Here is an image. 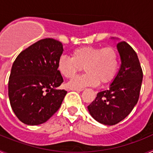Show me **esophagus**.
I'll return each instance as SVG.
<instances>
[{
    "instance_id": "obj_1",
    "label": "esophagus",
    "mask_w": 153,
    "mask_h": 153,
    "mask_svg": "<svg viewBox=\"0 0 153 153\" xmlns=\"http://www.w3.org/2000/svg\"><path fill=\"white\" fill-rule=\"evenodd\" d=\"M71 90H74V91H83V88H70Z\"/></svg>"
}]
</instances>
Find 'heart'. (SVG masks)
<instances>
[{
	"instance_id": "b5f03b06",
	"label": "heart",
	"mask_w": 153,
	"mask_h": 153,
	"mask_svg": "<svg viewBox=\"0 0 153 153\" xmlns=\"http://www.w3.org/2000/svg\"><path fill=\"white\" fill-rule=\"evenodd\" d=\"M72 57L62 55L57 61V70L63 77L72 79L83 70L86 72L69 83L71 88L97 86L111 82L120 67V54L114 47L83 46L73 50Z\"/></svg>"
}]
</instances>
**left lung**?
Here are the masks:
<instances>
[{"instance_id": "left-lung-1", "label": "left lung", "mask_w": 153, "mask_h": 153, "mask_svg": "<svg viewBox=\"0 0 153 153\" xmlns=\"http://www.w3.org/2000/svg\"><path fill=\"white\" fill-rule=\"evenodd\" d=\"M122 64L109 88L97 94L88 106L92 117L100 123L117 124L131 113L140 97L143 70L136 51L126 41L117 44Z\"/></svg>"}]
</instances>
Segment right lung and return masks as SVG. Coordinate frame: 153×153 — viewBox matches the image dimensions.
<instances>
[{"instance_id": "1", "label": "right lung", "mask_w": 153, "mask_h": 153, "mask_svg": "<svg viewBox=\"0 0 153 153\" xmlns=\"http://www.w3.org/2000/svg\"><path fill=\"white\" fill-rule=\"evenodd\" d=\"M63 51L61 42L42 39L21 51L13 63L8 96L13 113L24 123H44L61 106L67 93L56 89L63 82L57 70Z\"/></svg>"}]
</instances>
